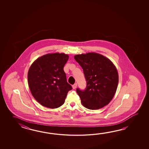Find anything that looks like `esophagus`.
Returning a JSON list of instances; mask_svg holds the SVG:
<instances>
[{"mask_svg": "<svg viewBox=\"0 0 149 149\" xmlns=\"http://www.w3.org/2000/svg\"><path fill=\"white\" fill-rule=\"evenodd\" d=\"M77 84L76 83L72 85V88H73V89H76L77 88Z\"/></svg>", "mask_w": 149, "mask_h": 149, "instance_id": "esophagus-1", "label": "esophagus"}]
</instances>
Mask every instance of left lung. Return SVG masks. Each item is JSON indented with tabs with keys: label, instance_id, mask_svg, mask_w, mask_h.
Returning a JSON list of instances; mask_svg holds the SVG:
<instances>
[{
	"label": "left lung",
	"instance_id": "left-lung-1",
	"mask_svg": "<svg viewBox=\"0 0 149 149\" xmlns=\"http://www.w3.org/2000/svg\"><path fill=\"white\" fill-rule=\"evenodd\" d=\"M74 58L82 68L87 81L85 90H76L83 106L97 110L108 105L116 92L119 81L113 63L94 52L76 55Z\"/></svg>",
	"mask_w": 149,
	"mask_h": 149
}]
</instances>
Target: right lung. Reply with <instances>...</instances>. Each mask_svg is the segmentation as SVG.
<instances>
[{"label":"right lung","mask_w":149,"mask_h":149,"mask_svg":"<svg viewBox=\"0 0 149 149\" xmlns=\"http://www.w3.org/2000/svg\"><path fill=\"white\" fill-rule=\"evenodd\" d=\"M68 59L69 55L64 53L46 54L30 67L29 87L33 97L42 106L51 109L60 107L72 89L67 82L63 70Z\"/></svg>","instance_id":"obj_1"}]
</instances>
